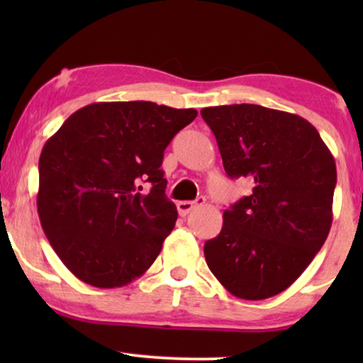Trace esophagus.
<instances>
[{"label": "esophagus", "instance_id": "obj_1", "mask_svg": "<svg viewBox=\"0 0 363 363\" xmlns=\"http://www.w3.org/2000/svg\"><path fill=\"white\" fill-rule=\"evenodd\" d=\"M201 205H205V198L198 196L196 201H180L177 205V208H178V213H180L182 216H186L188 213L193 211V210H195V208L201 206Z\"/></svg>", "mask_w": 363, "mask_h": 363}]
</instances>
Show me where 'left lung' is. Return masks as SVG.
I'll return each mask as SVG.
<instances>
[{
  "label": "left lung",
  "instance_id": "obj_1",
  "mask_svg": "<svg viewBox=\"0 0 363 363\" xmlns=\"http://www.w3.org/2000/svg\"><path fill=\"white\" fill-rule=\"evenodd\" d=\"M228 177L252 193L223 213L205 242L210 271L233 296L261 301L286 291L311 264L332 226L335 160L296 113L255 104L201 108Z\"/></svg>",
  "mask_w": 363,
  "mask_h": 363
}]
</instances>
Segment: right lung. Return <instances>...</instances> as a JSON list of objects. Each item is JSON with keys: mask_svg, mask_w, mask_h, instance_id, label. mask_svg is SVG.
<instances>
[{"mask_svg": "<svg viewBox=\"0 0 363 363\" xmlns=\"http://www.w3.org/2000/svg\"><path fill=\"white\" fill-rule=\"evenodd\" d=\"M196 113L145 101L96 102L44 143L38 215L77 279L113 289L153 264L178 216L165 195L163 152ZM142 181L152 185L148 194L140 193Z\"/></svg>", "mask_w": 363, "mask_h": 363, "instance_id": "right-lung-1", "label": "right lung"}]
</instances>
